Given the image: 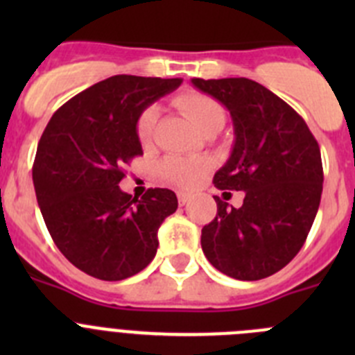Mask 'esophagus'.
Masks as SVG:
<instances>
[{
	"mask_svg": "<svg viewBox=\"0 0 355 355\" xmlns=\"http://www.w3.org/2000/svg\"><path fill=\"white\" fill-rule=\"evenodd\" d=\"M178 200H180V205L184 206L190 200V193L187 192H178Z\"/></svg>",
	"mask_w": 355,
	"mask_h": 355,
	"instance_id": "obj_1",
	"label": "esophagus"
}]
</instances>
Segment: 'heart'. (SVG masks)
Segmentation results:
<instances>
[{
  "label": "heart",
  "mask_w": 355,
  "mask_h": 355,
  "mask_svg": "<svg viewBox=\"0 0 355 355\" xmlns=\"http://www.w3.org/2000/svg\"><path fill=\"white\" fill-rule=\"evenodd\" d=\"M175 106L199 128L202 133L215 128L224 126L225 110L220 103L202 92H184L175 97ZM156 122H158V108L147 106L137 121V139L144 147H149L155 140ZM209 171V162L202 158H181L168 156L159 163V174L168 183L178 187H196L206 172Z\"/></svg>",
  "instance_id": "1"
}]
</instances>
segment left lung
<instances>
[{
	"instance_id": "8db88e82",
	"label": "left lung",
	"mask_w": 355,
	"mask_h": 355,
	"mask_svg": "<svg viewBox=\"0 0 355 355\" xmlns=\"http://www.w3.org/2000/svg\"><path fill=\"white\" fill-rule=\"evenodd\" d=\"M192 83L233 119V153L213 183L225 193L245 192L240 208L213 196L216 216L202 227V252L222 274L259 281L297 256L315 222L324 184L318 142L288 103L256 81Z\"/></svg>"
}]
</instances>
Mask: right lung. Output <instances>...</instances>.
Segmentation results:
<instances>
[{
	"label": "right lung",
	"mask_w": 355,
	"mask_h": 355,
	"mask_svg": "<svg viewBox=\"0 0 355 355\" xmlns=\"http://www.w3.org/2000/svg\"><path fill=\"white\" fill-rule=\"evenodd\" d=\"M180 78H106L56 110L40 137L33 187L55 245L85 274L122 281L144 270L158 249V229L178 209L168 188L142 197L122 192V167L144 155L137 121Z\"/></svg>",
	"instance_id": "right-lung-1"
}]
</instances>
